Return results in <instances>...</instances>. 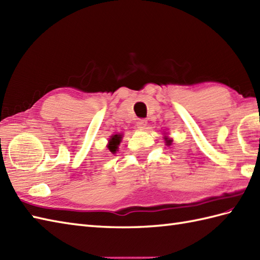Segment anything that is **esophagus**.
Here are the masks:
<instances>
[{
	"label": "esophagus",
	"instance_id": "1",
	"mask_svg": "<svg viewBox=\"0 0 260 260\" xmlns=\"http://www.w3.org/2000/svg\"><path fill=\"white\" fill-rule=\"evenodd\" d=\"M136 125H137V127H139V128L144 129L145 127H146V125H147V120H145V119H139V120H137Z\"/></svg>",
	"mask_w": 260,
	"mask_h": 260
}]
</instances>
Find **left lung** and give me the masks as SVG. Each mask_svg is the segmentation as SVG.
Returning a JSON list of instances; mask_svg holds the SVG:
<instances>
[{
	"label": "left lung",
	"mask_w": 260,
	"mask_h": 260,
	"mask_svg": "<svg viewBox=\"0 0 260 260\" xmlns=\"http://www.w3.org/2000/svg\"><path fill=\"white\" fill-rule=\"evenodd\" d=\"M164 140H165V143H167V145H171L173 142V140L170 139V137H168V136H164Z\"/></svg>",
	"instance_id": "1"
}]
</instances>
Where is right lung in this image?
Listing matches in <instances>:
<instances>
[{
	"label": "right lung",
	"mask_w": 260,
	"mask_h": 260,
	"mask_svg": "<svg viewBox=\"0 0 260 260\" xmlns=\"http://www.w3.org/2000/svg\"><path fill=\"white\" fill-rule=\"evenodd\" d=\"M120 141H121V135L120 134H116V135H113L112 137H110L107 147H108V150L112 152L113 154L116 153V151H117L118 145L120 144Z\"/></svg>",
	"instance_id": "obj_1"
}]
</instances>
